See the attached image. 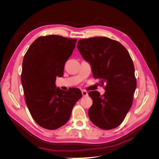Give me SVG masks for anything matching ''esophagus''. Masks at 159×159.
<instances>
[{"mask_svg":"<svg viewBox=\"0 0 159 159\" xmlns=\"http://www.w3.org/2000/svg\"><path fill=\"white\" fill-rule=\"evenodd\" d=\"M81 93H82L83 96H87V95H88V91H85V90H82V91H81Z\"/></svg>","mask_w":159,"mask_h":159,"instance_id":"esophagus-1","label":"esophagus"}]
</instances>
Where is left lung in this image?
<instances>
[{
    "label": "left lung",
    "instance_id": "8db88e82",
    "mask_svg": "<svg viewBox=\"0 0 159 159\" xmlns=\"http://www.w3.org/2000/svg\"><path fill=\"white\" fill-rule=\"evenodd\" d=\"M77 48L91 67L95 79L105 84V93L89 92L93 104L89 109L91 121L100 129L117 127L131 107L137 87L133 60L121 43L107 37L80 40Z\"/></svg>",
    "mask_w": 159,
    "mask_h": 159
}]
</instances>
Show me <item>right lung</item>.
<instances>
[{
    "mask_svg": "<svg viewBox=\"0 0 159 159\" xmlns=\"http://www.w3.org/2000/svg\"><path fill=\"white\" fill-rule=\"evenodd\" d=\"M76 42L58 35L40 36L24 57L21 82L25 102L34 120L44 129L54 130L65 125L82 97L79 89L65 91L55 84L56 77L64 75Z\"/></svg>",
    "mask_w": 159,
    "mask_h": 159,
    "instance_id": "add662e5",
    "label": "right lung"
}]
</instances>
